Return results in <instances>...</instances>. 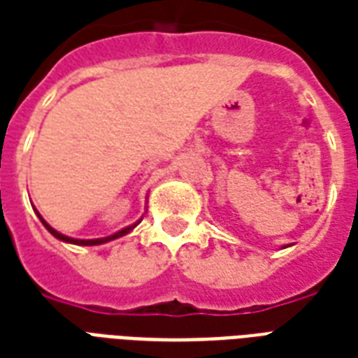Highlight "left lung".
Returning a JSON list of instances; mask_svg holds the SVG:
<instances>
[{
	"label": "left lung",
	"mask_w": 358,
	"mask_h": 358,
	"mask_svg": "<svg viewBox=\"0 0 358 358\" xmlns=\"http://www.w3.org/2000/svg\"><path fill=\"white\" fill-rule=\"evenodd\" d=\"M286 247H289V245H286Z\"/></svg>",
	"instance_id": "8db88e82"
}]
</instances>
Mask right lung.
Masks as SVG:
<instances>
[{"instance_id": "obj_1", "label": "right lung", "mask_w": 358, "mask_h": 358, "mask_svg": "<svg viewBox=\"0 0 358 358\" xmlns=\"http://www.w3.org/2000/svg\"><path fill=\"white\" fill-rule=\"evenodd\" d=\"M35 212H36V210H35ZM36 215H38V219H41V223L44 224V229H46L48 232H50V234L53 236V238H57L59 241H64V243H72V245H87V247H92V245H103V243H108V241H113V239L122 238V236L129 234V232H131V230H134L135 227H137V224L141 223V221H143V217H141L139 221H135L134 224H129V227H126V229L119 230V232H115V234L106 236V238H96V239H78V238H70V236H66V234H61V232H59V230H55V229H53V227H50V224H48V221H46V219H44V217H42L41 213L36 212Z\"/></svg>"}]
</instances>
